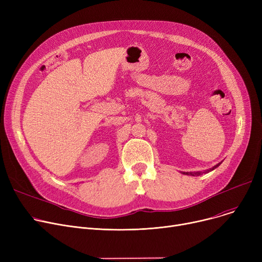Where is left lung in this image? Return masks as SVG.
<instances>
[{
  "mask_svg": "<svg viewBox=\"0 0 262 262\" xmlns=\"http://www.w3.org/2000/svg\"><path fill=\"white\" fill-rule=\"evenodd\" d=\"M215 167H213L212 169H210V170H213ZM210 170H207L208 172L210 171ZM207 171H206V172H207ZM186 174H189V175H192V176H199V175H202L203 173L202 172H190V173H186Z\"/></svg>",
  "mask_w": 262,
  "mask_h": 262,
  "instance_id": "left-lung-1",
  "label": "left lung"
}]
</instances>
